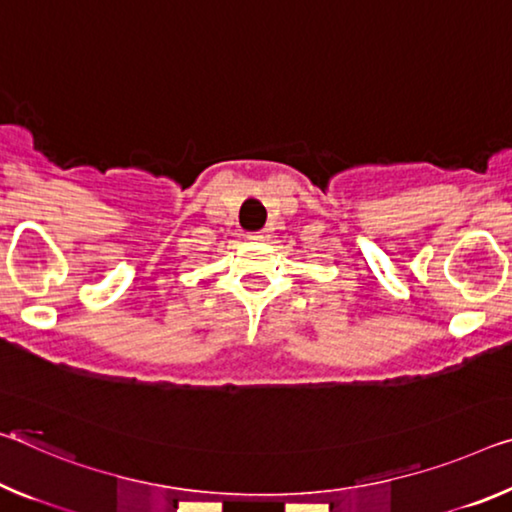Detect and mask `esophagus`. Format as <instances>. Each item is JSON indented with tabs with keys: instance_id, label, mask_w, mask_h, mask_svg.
Returning <instances> with one entry per match:
<instances>
[{
	"instance_id": "1",
	"label": "esophagus",
	"mask_w": 512,
	"mask_h": 512,
	"mask_svg": "<svg viewBox=\"0 0 512 512\" xmlns=\"http://www.w3.org/2000/svg\"><path fill=\"white\" fill-rule=\"evenodd\" d=\"M269 237H271L269 230H259V232H253V234H250V239H253V241H266Z\"/></svg>"
}]
</instances>
